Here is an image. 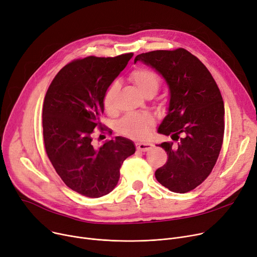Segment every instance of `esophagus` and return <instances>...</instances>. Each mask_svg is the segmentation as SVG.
I'll return each instance as SVG.
<instances>
[{
    "label": "esophagus",
    "mask_w": 257,
    "mask_h": 257,
    "mask_svg": "<svg viewBox=\"0 0 257 257\" xmlns=\"http://www.w3.org/2000/svg\"><path fill=\"white\" fill-rule=\"evenodd\" d=\"M136 146H137V149L139 151H142V152H147V151H149L150 149H152V148H153V144L148 143V142L137 143Z\"/></svg>",
    "instance_id": "1"
}]
</instances>
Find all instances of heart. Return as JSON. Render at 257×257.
<instances>
[{
  "mask_svg": "<svg viewBox=\"0 0 257 257\" xmlns=\"http://www.w3.org/2000/svg\"><path fill=\"white\" fill-rule=\"evenodd\" d=\"M129 80L145 97H153L160 86L159 76L154 71L143 67L132 71L129 75ZM118 89L119 85L114 82L109 85L104 93L103 105L108 113H112L115 110V98ZM153 124L154 119L149 114H130L120 120L118 127L119 131L126 136L141 139L147 136L149 128Z\"/></svg>",
  "mask_w": 257,
  "mask_h": 257,
  "instance_id": "heart-1",
  "label": "heart"
}]
</instances>
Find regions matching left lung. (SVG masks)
Instances as JSON below:
<instances>
[{
  "mask_svg": "<svg viewBox=\"0 0 257 257\" xmlns=\"http://www.w3.org/2000/svg\"><path fill=\"white\" fill-rule=\"evenodd\" d=\"M137 61L165 79L169 107L157 131L178 141L176 146L157 145L166 150L168 160L155 177L171 192L187 193L208 177L221 151L225 109L220 89L206 66L182 48L143 53Z\"/></svg>",
  "mask_w": 257,
  "mask_h": 257,
  "instance_id": "1",
  "label": "left lung"
}]
</instances>
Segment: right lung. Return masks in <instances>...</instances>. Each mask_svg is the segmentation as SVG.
Returning a JSON list of instances; mask_svg holds the SVG:
<instances>
[{"label":"right lung","instance_id":"right-lung-1","mask_svg":"<svg viewBox=\"0 0 257 257\" xmlns=\"http://www.w3.org/2000/svg\"><path fill=\"white\" fill-rule=\"evenodd\" d=\"M132 56L74 60L58 72L46 93L43 128L48 157L62 181L88 198L109 194L120 166L136 152L134 143L121 137L100 148L91 143L93 129L102 126L104 93Z\"/></svg>","mask_w":257,"mask_h":257}]
</instances>
